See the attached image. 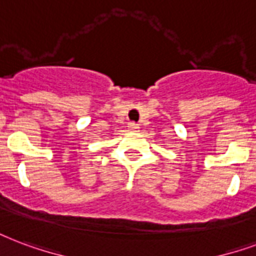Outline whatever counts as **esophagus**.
I'll return each instance as SVG.
<instances>
[{
	"label": "esophagus",
	"instance_id": "34e87169",
	"mask_svg": "<svg viewBox=\"0 0 256 256\" xmlns=\"http://www.w3.org/2000/svg\"><path fill=\"white\" fill-rule=\"evenodd\" d=\"M128 128H130L132 132H136V130H138V124H136V122H130V124H128Z\"/></svg>",
	"mask_w": 256,
	"mask_h": 256
}]
</instances>
